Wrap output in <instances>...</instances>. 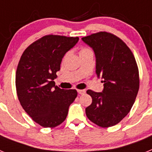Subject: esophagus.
Returning <instances> with one entry per match:
<instances>
[{
  "label": "esophagus",
  "mask_w": 152,
  "mask_h": 152,
  "mask_svg": "<svg viewBox=\"0 0 152 152\" xmlns=\"http://www.w3.org/2000/svg\"><path fill=\"white\" fill-rule=\"evenodd\" d=\"M85 92V90H77V93H78L79 94H84Z\"/></svg>",
  "instance_id": "esophagus-1"
}]
</instances>
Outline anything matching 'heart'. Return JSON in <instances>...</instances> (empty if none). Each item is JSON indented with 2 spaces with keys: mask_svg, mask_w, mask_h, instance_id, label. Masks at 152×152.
<instances>
[{
  "mask_svg": "<svg viewBox=\"0 0 152 152\" xmlns=\"http://www.w3.org/2000/svg\"><path fill=\"white\" fill-rule=\"evenodd\" d=\"M88 51H90V50H89V49H85V48H83V49H80V54H81V53H84V52H88Z\"/></svg>",
  "mask_w": 152,
  "mask_h": 152,
  "instance_id": "1",
  "label": "heart"
}]
</instances>
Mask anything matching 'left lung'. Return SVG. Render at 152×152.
<instances>
[{"label": "left lung", "instance_id": "left-lung-1", "mask_svg": "<svg viewBox=\"0 0 152 152\" xmlns=\"http://www.w3.org/2000/svg\"><path fill=\"white\" fill-rule=\"evenodd\" d=\"M94 52L96 74L103 90H88L92 103L85 109L88 119L103 128L115 126L129 113L139 88V69L132 52L124 42L107 32L83 37Z\"/></svg>", "mask_w": 152, "mask_h": 152}]
</instances>
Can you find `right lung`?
Returning <instances> with one entry per match:
<instances>
[{"label": "right lung", "mask_w": 152, "mask_h": 152, "mask_svg": "<svg viewBox=\"0 0 152 152\" xmlns=\"http://www.w3.org/2000/svg\"><path fill=\"white\" fill-rule=\"evenodd\" d=\"M78 40V37L45 36L27 47L19 61L16 88L20 103L33 121L45 128L63 123L77 97L76 90L61 89L54 80L63 57Z\"/></svg>", "instance_id": "obj_1"}]
</instances>
